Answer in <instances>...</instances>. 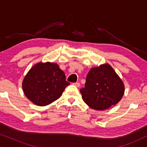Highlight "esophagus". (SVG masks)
I'll list each match as a JSON object with an SVG mask.
<instances>
[{"label":"esophagus","instance_id":"34e87169","mask_svg":"<svg viewBox=\"0 0 147 147\" xmlns=\"http://www.w3.org/2000/svg\"><path fill=\"white\" fill-rule=\"evenodd\" d=\"M73 85L76 86V87H80V84L79 83V82H76V83H73Z\"/></svg>","mask_w":147,"mask_h":147}]
</instances>
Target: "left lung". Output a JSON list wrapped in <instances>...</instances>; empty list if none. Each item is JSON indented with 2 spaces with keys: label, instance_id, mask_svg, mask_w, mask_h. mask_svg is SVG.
Segmentation results:
<instances>
[{
  "label": "left lung",
  "instance_id": "left-lung-1",
  "mask_svg": "<svg viewBox=\"0 0 147 147\" xmlns=\"http://www.w3.org/2000/svg\"><path fill=\"white\" fill-rule=\"evenodd\" d=\"M80 91L84 102L90 108L104 110L122 99L124 85L113 68L106 63L90 70L85 87Z\"/></svg>",
  "mask_w": 147,
  "mask_h": 147
}]
</instances>
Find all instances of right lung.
Listing matches in <instances>:
<instances>
[{
    "mask_svg": "<svg viewBox=\"0 0 147 147\" xmlns=\"http://www.w3.org/2000/svg\"><path fill=\"white\" fill-rule=\"evenodd\" d=\"M69 82L57 63L39 62L24 78L22 87L28 99L39 106H47L62 95Z\"/></svg>",
    "mask_w": 147,
    "mask_h": 147,
    "instance_id": "add662e5",
    "label": "right lung"
}]
</instances>
